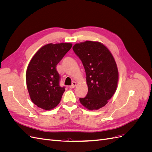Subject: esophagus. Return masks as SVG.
I'll return each instance as SVG.
<instances>
[{"label":"esophagus","mask_w":152,"mask_h":152,"mask_svg":"<svg viewBox=\"0 0 152 152\" xmlns=\"http://www.w3.org/2000/svg\"><path fill=\"white\" fill-rule=\"evenodd\" d=\"M76 85H77L76 82H73V83H72V84L70 86V89H73V88H75V86H76Z\"/></svg>","instance_id":"obj_1"}]
</instances>
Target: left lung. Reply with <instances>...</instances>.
<instances>
[{
	"label": "left lung",
	"instance_id": "left-lung-1",
	"mask_svg": "<svg viewBox=\"0 0 152 152\" xmlns=\"http://www.w3.org/2000/svg\"><path fill=\"white\" fill-rule=\"evenodd\" d=\"M73 50L80 58L86 73L88 92L80 103L90 110H98L108 103L116 91L118 72L115 61L108 48L99 42L76 44Z\"/></svg>",
	"mask_w": 152,
	"mask_h": 152
}]
</instances>
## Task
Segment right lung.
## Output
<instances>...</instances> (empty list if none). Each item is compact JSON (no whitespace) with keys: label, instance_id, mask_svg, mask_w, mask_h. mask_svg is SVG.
Listing matches in <instances>:
<instances>
[{"label":"right lung","instance_id":"add662e5","mask_svg":"<svg viewBox=\"0 0 152 152\" xmlns=\"http://www.w3.org/2000/svg\"><path fill=\"white\" fill-rule=\"evenodd\" d=\"M70 43L48 44L32 58L26 73V86L31 100L45 110L55 108L65 91L59 86L56 65L72 48Z\"/></svg>","mask_w":152,"mask_h":152}]
</instances>
